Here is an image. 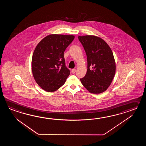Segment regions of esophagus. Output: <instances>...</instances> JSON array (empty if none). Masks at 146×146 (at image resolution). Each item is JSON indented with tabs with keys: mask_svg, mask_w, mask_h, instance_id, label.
<instances>
[{
	"mask_svg": "<svg viewBox=\"0 0 146 146\" xmlns=\"http://www.w3.org/2000/svg\"><path fill=\"white\" fill-rule=\"evenodd\" d=\"M72 72L73 74H74L76 72V69H72Z\"/></svg>",
	"mask_w": 146,
	"mask_h": 146,
	"instance_id": "1",
	"label": "esophagus"
}]
</instances>
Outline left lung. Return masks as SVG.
<instances>
[{"label": "left lung", "mask_w": 146, "mask_h": 146, "mask_svg": "<svg viewBox=\"0 0 146 146\" xmlns=\"http://www.w3.org/2000/svg\"><path fill=\"white\" fill-rule=\"evenodd\" d=\"M86 53L87 73L80 79L90 93L99 94L107 90L114 78L116 70L112 50L101 38L94 35L79 36Z\"/></svg>", "instance_id": "obj_1"}]
</instances>
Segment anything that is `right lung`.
I'll return each mask as SVG.
<instances>
[{
	"label": "right lung",
	"mask_w": 146,
	"mask_h": 146,
	"mask_svg": "<svg viewBox=\"0 0 146 146\" xmlns=\"http://www.w3.org/2000/svg\"><path fill=\"white\" fill-rule=\"evenodd\" d=\"M72 35L50 34L40 40L32 58V72L38 85L47 92L58 90L70 74L64 53L74 39Z\"/></svg>",
	"instance_id": "1"
}]
</instances>
